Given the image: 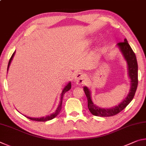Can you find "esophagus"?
<instances>
[{"label": "esophagus", "mask_w": 146, "mask_h": 146, "mask_svg": "<svg viewBox=\"0 0 146 146\" xmlns=\"http://www.w3.org/2000/svg\"><path fill=\"white\" fill-rule=\"evenodd\" d=\"M85 76L84 74L80 72H77L75 74V81L77 84H82L85 82Z\"/></svg>", "instance_id": "34e87169"}]
</instances>
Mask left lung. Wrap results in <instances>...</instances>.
Here are the masks:
<instances>
[{
	"instance_id": "1",
	"label": "left lung",
	"mask_w": 146,
	"mask_h": 146,
	"mask_svg": "<svg viewBox=\"0 0 146 146\" xmlns=\"http://www.w3.org/2000/svg\"><path fill=\"white\" fill-rule=\"evenodd\" d=\"M121 51L123 56L126 60L128 64V70H129V76L131 80V88L130 92L127 97L121 102L119 105L115 106V108L111 109L100 108L95 106L91 99L90 91L87 87L84 88L85 94L88 98V107L91 114L98 117H111L118 114V113L125 108V107L131 102V101L134 98L135 94L137 91L138 86V64L136 55L128 44L126 39L124 41L120 42L118 43Z\"/></svg>"
}]
</instances>
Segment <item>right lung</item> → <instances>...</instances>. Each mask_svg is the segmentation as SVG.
Masks as SVG:
<instances>
[{
    "mask_svg": "<svg viewBox=\"0 0 146 146\" xmlns=\"http://www.w3.org/2000/svg\"><path fill=\"white\" fill-rule=\"evenodd\" d=\"M14 54H15V52L13 53V55H11L10 59H9V62H8V69L7 70H8V68H9V65H10V63L11 62V60L12 58H13V56H14ZM71 83L70 82L68 84V85L66 86V87L64 88V90L62 91V95H61V99H60V104H59V105L58 106L57 109H56V111L55 112H54L53 113H52V114L50 115H48V116H46V117H42V118H30V117H27L29 119H30L31 120H33V121H37V122H46V121H48V120H52L53 118H54L55 117H56V116H57L59 113H60V110H61V108H62V98H63V97H64V94L66 93V92H67L68 91H69L71 89Z\"/></svg>",
    "mask_w": 146,
    "mask_h": 146,
    "instance_id": "right-lung-1",
    "label": "right lung"
}]
</instances>
